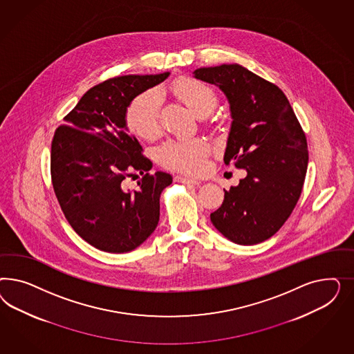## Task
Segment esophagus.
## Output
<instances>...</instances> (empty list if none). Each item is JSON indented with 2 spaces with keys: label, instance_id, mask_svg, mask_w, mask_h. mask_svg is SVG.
<instances>
[{
  "label": "esophagus",
  "instance_id": "1",
  "mask_svg": "<svg viewBox=\"0 0 354 354\" xmlns=\"http://www.w3.org/2000/svg\"><path fill=\"white\" fill-rule=\"evenodd\" d=\"M175 179H176V182L182 183V184H191V185L200 184V182H197V180H194V179H191V178H187V176H183V175H178Z\"/></svg>",
  "mask_w": 354,
  "mask_h": 354
}]
</instances>
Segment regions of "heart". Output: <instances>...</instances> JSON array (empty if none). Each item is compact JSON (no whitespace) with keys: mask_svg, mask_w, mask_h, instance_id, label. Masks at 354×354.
I'll use <instances>...</instances> for the list:
<instances>
[{"mask_svg":"<svg viewBox=\"0 0 354 354\" xmlns=\"http://www.w3.org/2000/svg\"><path fill=\"white\" fill-rule=\"evenodd\" d=\"M170 92L197 117L209 115L216 106L214 89L192 77L175 80ZM160 110L161 100L157 92L149 91L136 97L127 109L129 129L141 138H153L158 131ZM209 150V144L203 139L170 141L160 149V160L167 167L197 174L204 170Z\"/></svg>","mask_w":354,"mask_h":354,"instance_id":"obj_1","label":"heart"}]
</instances>
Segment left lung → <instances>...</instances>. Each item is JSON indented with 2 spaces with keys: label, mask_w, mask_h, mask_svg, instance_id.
I'll use <instances>...</instances> for the list:
<instances>
[{
  "label": "left lung",
  "mask_w": 354,
  "mask_h": 354,
  "mask_svg": "<svg viewBox=\"0 0 354 354\" xmlns=\"http://www.w3.org/2000/svg\"><path fill=\"white\" fill-rule=\"evenodd\" d=\"M193 77L225 93L232 122L223 160L247 171L225 191L212 223L239 245L262 243L278 232L300 198L309 160L305 133L283 91L244 66L201 67Z\"/></svg>",
  "instance_id": "8db88e82"
}]
</instances>
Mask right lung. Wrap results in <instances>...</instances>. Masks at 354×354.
<instances>
[{
	"mask_svg": "<svg viewBox=\"0 0 354 354\" xmlns=\"http://www.w3.org/2000/svg\"><path fill=\"white\" fill-rule=\"evenodd\" d=\"M170 73L124 75L91 88L54 133L50 170L66 219L88 244L127 253L148 240L160 221V197L170 174H145L139 189L122 187L126 172L149 171L151 162L129 133L131 102Z\"/></svg>",
	"mask_w": 354,
	"mask_h": 354,
	"instance_id": "obj_1",
	"label": "right lung"
}]
</instances>
